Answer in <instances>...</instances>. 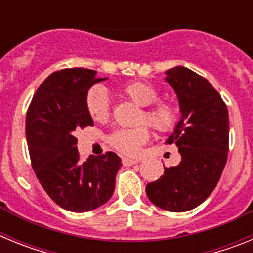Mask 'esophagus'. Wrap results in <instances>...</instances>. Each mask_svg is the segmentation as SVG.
Listing matches in <instances>:
<instances>
[{
    "label": "esophagus",
    "instance_id": "34e87169",
    "mask_svg": "<svg viewBox=\"0 0 253 253\" xmlns=\"http://www.w3.org/2000/svg\"><path fill=\"white\" fill-rule=\"evenodd\" d=\"M138 162H139V161L133 160V158H123V165H124V166H133V165H137Z\"/></svg>",
    "mask_w": 253,
    "mask_h": 253
}]
</instances>
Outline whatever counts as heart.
Masks as SVG:
<instances>
[{"label":"heart","mask_w":253,"mask_h":253,"mask_svg":"<svg viewBox=\"0 0 253 253\" xmlns=\"http://www.w3.org/2000/svg\"><path fill=\"white\" fill-rule=\"evenodd\" d=\"M123 93L138 106L146 107L140 123H147L152 129L160 133H167L175 128L180 118V107L175 102H154L158 100V91L153 84L144 81H134L123 87ZM87 111L93 120L104 122L110 114L109 93L101 86L92 87L86 96ZM149 131L146 126L135 129H120L111 134L110 143L122 153L134 156L140 147L148 140Z\"/></svg>","instance_id":"b5f03b06"}]
</instances>
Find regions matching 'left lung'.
Wrapping results in <instances>:
<instances>
[{
	"instance_id": "8db88e82",
	"label": "left lung",
	"mask_w": 253,
	"mask_h": 253,
	"mask_svg": "<svg viewBox=\"0 0 253 253\" xmlns=\"http://www.w3.org/2000/svg\"><path fill=\"white\" fill-rule=\"evenodd\" d=\"M165 73L181 113L166 143L176 144L181 162L165 169L146 193L161 209L181 213L202 204L215 189L227 162L229 116L218 91L204 77L182 66Z\"/></svg>"
}]
</instances>
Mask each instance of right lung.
<instances>
[{"label": "right lung", "mask_w": 253, "mask_h": 253, "mask_svg": "<svg viewBox=\"0 0 253 253\" xmlns=\"http://www.w3.org/2000/svg\"><path fill=\"white\" fill-rule=\"evenodd\" d=\"M105 80L86 68L51 73L37 90L26 114V140L35 175L51 200L73 213L109 202L123 166L114 152L84 162L78 156L75 131L93 125L87 92Z\"/></svg>", "instance_id": "obj_1"}]
</instances>
